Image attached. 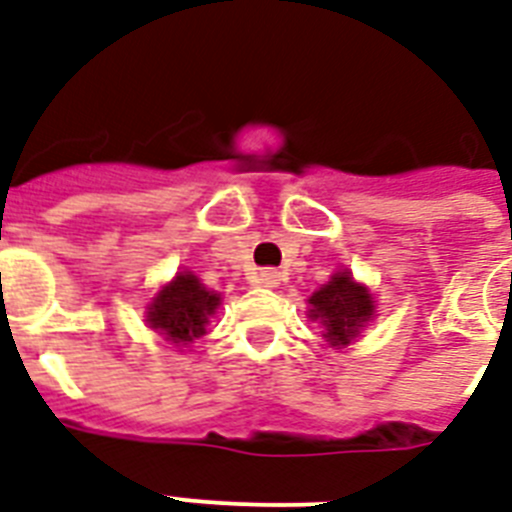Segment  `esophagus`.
I'll list each match as a JSON object with an SVG mask.
<instances>
[{
	"instance_id": "34e87169",
	"label": "esophagus",
	"mask_w": 512,
	"mask_h": 512,
	"mask_svg": "<svg viewBox=\"0 0 512 512\" xmlns=\"http://www.w3.org/2000/svg\"><path fill=\"white\" fill-rule=\"evenodd\" d=\"M257 284H263L265 289H276L278 284H281V273L273 268H265L260 270V276H257Z\"/></svg>"
}]
</instances>
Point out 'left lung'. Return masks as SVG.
I'll use <instances>...</instances> for the list:
<instances>
[{
  "mask_svg": "<svg viewBox=\"0 0 512 512\" xmlns=\"http://www.w3.org/2000/svg\"><path fill=\"white\" fill-rule=\"evenodd\" d=\"M310 318L321 321L323 336L331 347H347L373 321L376 305L368 286L357 284L347 268L331 276L313 297L307 299Z\"/></svg>",
  "mask_w": 512,
  "mask_h": 512,
  "instance_id": "1",
  "label": "left lung"
}]
</instances>
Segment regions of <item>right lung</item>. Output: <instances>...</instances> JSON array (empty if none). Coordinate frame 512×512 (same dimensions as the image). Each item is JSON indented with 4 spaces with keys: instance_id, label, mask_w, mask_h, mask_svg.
Listing matches in <instances>:
<instances>
[{
    "instance_id": "1",
    "label": "right lung",
    "mask_w": 512,
    "mask_h": 512,
    "mask_svg": "<svg viewBox=\"0 0 512 512\" xmlns=\"http://www.w3.org/2000/svg\"><path fill=\"white\" fill-rule=\"evenodd\" d=\"M220 305V294L210 292L194 273L184 270L157 292L147 305V323L170 344L184 347L205 334V326Z\"/></svg>"
}]
</instances>
